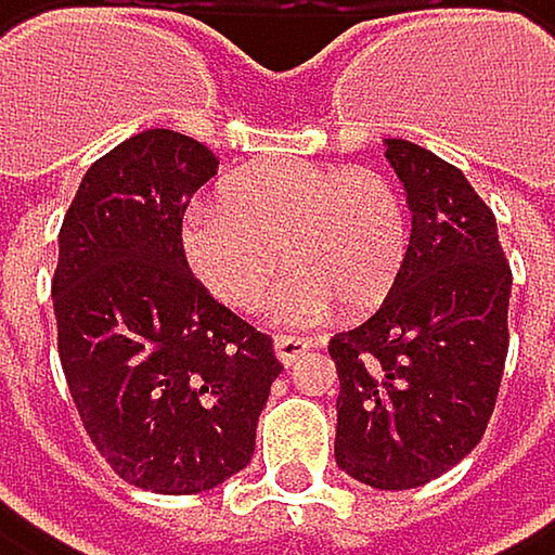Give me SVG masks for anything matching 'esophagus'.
Wrapping results in <instances>:
<instances>
[{
    "label": "esophagus",
    "instance_id": "34e87169",
    "mask_svg": "<svg viewBox=\"0 0 555 555\" xmlns=\"http://www.w3.org/2000/svg\"><path fill=\"white\" fill-rule=\"evenodd\" d=\"M308 350H311V340H304V337H287V334L274 337V353H278L281 364H287V367L294 364L300 353H308Z\"/></svg>",
    "mask_w": 555,
    "mask_h": 555
}]
</instances>
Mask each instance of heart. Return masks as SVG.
<instances>
[{
	"mask_svg": "<svg viewBox=\"0 0 555 555\" xmlns=\"http://www.w3.org/2000/svg\"><path fill=\"white\" fill-rule=\"evenodd\" d=\"M406 208L374 168L258 162L221 181V208H191L181 244L202 284L234 311H255L281 284L271 311L284 324H321L340 304L371 311L406 258ZM285 258H280V251Z\"/></svg>",
	"mask_w": 555,
	"mask_h": 555,
	"instance_id": "b5f03b06",
	"label": "heart"
}]
</instances>
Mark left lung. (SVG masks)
Masks as SVG:
<instances>
[{"label":"left lung","instance_id":"1","mask_svg":"<svg viewBox=\"0 0 555 555\" xmlns=\"http://www.w3.org/2000/svg\"><path fill=\"white\" fill-rule=\"evenodd\" d=\"M384 145L413 228L384 304L327 344L340 377L334 456L367 487L413 490L456 466L490 424L513 274L463 171L403 138Z\"/></svg>","mask_w":555,"mask_h":555}]
</instances>
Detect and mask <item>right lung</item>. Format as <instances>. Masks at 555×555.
<instances>
[{"label":"right lung","mask_w":555,"mask_h":555,"mask_svg":"<svg viewBox=\"0 0 555 555\" xmlns=\"http://www.w3.org/2000/svg\"><path fill=\"white\" fill-rule=\"evenodd\" d=\"M215 175L202 142L149 128L86 171L59 231V360L81 427L125 483L168 496L251 463L284 371L184 261V208Z\"/></svg>","instance_id":"1"}]
</instances>
